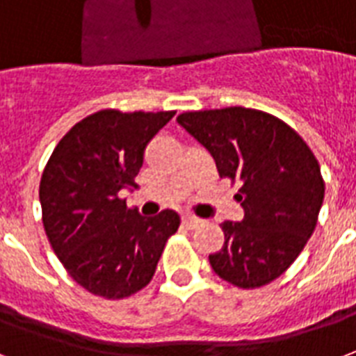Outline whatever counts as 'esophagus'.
Here are the masks:
<instances>
[{"label":"esophagus","instance_id":"1","mask_svg":"<svg viewBox=\"0 0 356 356\" xmlns=\"http://www.w3.org/2000/svg\"><path fill=\"white\" fill-rule=\"evenodd\" d=\"M183 224L186 227H190V229H194V227L202 226L203 220H202V218H197V216H192V214H184Z\"/></svg>","mask_w":356,"mask_h":356}]
</instances>
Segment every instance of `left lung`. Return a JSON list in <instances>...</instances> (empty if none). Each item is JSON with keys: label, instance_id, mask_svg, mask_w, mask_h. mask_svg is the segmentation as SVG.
Masks as SVG:
<instances>
[{"label": "left lung", "instance_id": "obj_1", "mask_svg": "<svg viewBox=\"0 0 356 356\" xmlns=\"http://www.w3.org/2000/svg\"><path fill=\"white\" fill-rule=\"evenodd\" d=\"M177 123L213 154L220 177L238 181L243 222L222 224L209 256L222 280L254 289L276 280L316 229L325 197L319 162L295 130L270 113L232 106L186 112Z\"/></svg>", "mask_w": 356, "mask_h": 356}]
</instances>
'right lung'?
<instances>
[{"instance_id": "right-lung-1", "label": "right lung", "mask_w": 356, "mask_h": 356, "mask_svg": "<svg viewBox=\"0 0 356 356\" xmlns=\"http://www.w3.org/2000/svg\"><path fill=\"white\" fill-rule=\"evenodd\" d=\"M175 112L100 110L76 123L56 145L39 197L51 248L76 284L104 298L147 286L181 218L172 209L153 218L127 207L143 151Z\"/></svg>"}]
</instances>
